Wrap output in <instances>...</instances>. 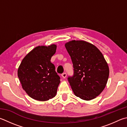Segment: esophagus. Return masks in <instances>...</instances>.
I'll return each instance as SVG.
<instances>
[{
    "instance_id": "obj_1",
    "label": "esophagus",
    "mask_w": 127,
    "mask_h": 127,
    "mask_svg": "<svg viewBox=\"0 0 127 127\" xmlns=\"http://www.w3.org/2000/svg\"><path fill=\"white\" fill-rule=\"evenodd\" d=\"M62 77H63V78H65L66 77V73H63L62 74Z\"/></svg>"
}]
</instances>
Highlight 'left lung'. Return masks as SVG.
<instances>
[{
	"label": "left lung",
	"mask_w": 127,
	"mask_h": 127,
	"mask_svg": "<svg viewBox=\"0 0 127 127\" xmlns=\"http://www.w3.org/2000/svg\"><path fill=\"white\" fill-rule=\"evenodd\" d=\"M73 65V75L68 80L75 95L89 100L102 93L109 77V67L102 53L87 41L72 40L66 43Z\"/></svg>",
	"instance_id": "obj_1"
}]
</instances>
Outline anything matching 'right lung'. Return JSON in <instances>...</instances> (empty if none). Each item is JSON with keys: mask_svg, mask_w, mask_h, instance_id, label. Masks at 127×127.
Listing matches in <instances>:
<instances>
[{"mask_svg": "<svg viewBox=\"0 0 127 127\" xmlns=\"http://www.w3.org/2000/svg\"><path fill=\"white\" fill-rule=\"evenodd\" d=\"M57 45L38 46L23 59L18 70L22 88L34 99L45 101L56 95L60 78L50 59Z\"/></svg>", "mask_w": 127, "mask_h": 127, "instance_id": "1", "label": "right lung"}]
</instances>
